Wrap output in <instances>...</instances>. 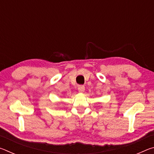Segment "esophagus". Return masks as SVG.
<instances>
[{
	"label": "esophagus",
	"mask_w": 154,
	"mask_h": 154,
	"mask_svg": "<svg viewBox=\"0 0 154 154\" xmlns=\"http://www.w3.org/2000/svg\"><path fill=\"white\" fill-rule=\"evenodd\" d=\"M78 91H79V92H81V93L84 92L85 87L83 86V85H79V86L78 87Z\"/></svg>",
	"instance_id": "esophagus-1"
}]
</instances>
